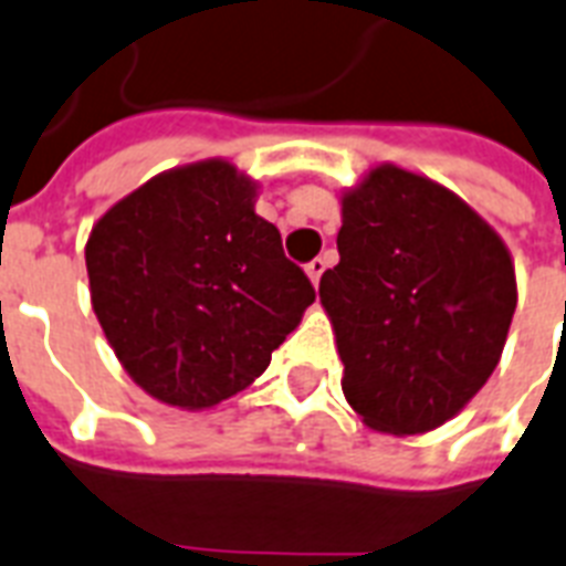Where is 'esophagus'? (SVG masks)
<instances>
[{
  "instance_id": "1",
  "label": "esophagus",
  "mask_w": 566,
  "mask_h": 566,
  "mask_svg": "<svg viewBox=\"0 0 566 566\" xmlns=\"http://www.w3.org/2000/svg\"><path fill=\"white\" fill-rule=\"evenodd\" d=\"M324 269H327V260H321V256H315L312 262H306V274H310L312 286H318L321 274H324Z\"/></svg>"
}]
</instances>
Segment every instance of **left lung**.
I'll list each match as a JSON object with an SVG mask.
<instances>
[{"mask_svg": "<svg viewBox=\"0 0 566 566\" xmlns=\"http://www.w3.org/2000/svg\"><path fill=\"white\" fill-rule=\"evenodd\" d=\"M336 245L318 295L345 400L386 436L432 432L503 356L517 306L503 237L444 184L377 163L342 192Z\"/></svg>", "mask_w": 566, "mask_h": 566, "instance_id": "obj_1", "label": "left lung"}]
</instances>
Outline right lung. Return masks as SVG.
Segmentation results:
<instances>
[{"mask_svg":"<svg viewBox=\"0 0 566 566\" xmlns=\"http://www.w3.org/2000/svg\"><path fill=\"white\" fill-rule=\"evenodd\" d=\"M256 196L251 175L210 157L148 178L90 230V304L160 403L201 411L239 395L315 301Z\"/></svg>","mask_w":566,"mask_h":566,"instance_id":"1","label":"right lung"}]
</instances>
